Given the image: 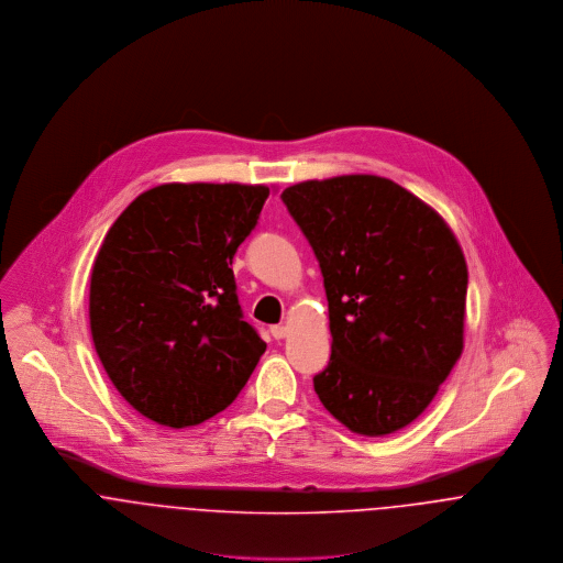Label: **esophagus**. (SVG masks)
I'll return each mask as SVG.
<instances>
[{
	"label": "esophagus",
	"mask_w": 563,
	"mask_h": 563,
	"mask_svg": "<svg viewBox=\"0 0 563 563\" xmlns=\"http://www.w3.org/2000/svg\"><path fill=\"white\" fill-rule=\"evenodd\" d=\"M269 332H272V336H274V339H285V336H287V332H289V328L278 323V325H272V328H269Z\"/></svg>",
	"instance_id": "obj_1"
}]
</instances>
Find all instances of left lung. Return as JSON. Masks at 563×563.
<instances>
[{
    "label": "left lung",
    "instance_id": "left-lung-1",
    "mask_svg": "<svg viewBox=\"0 0 563 563\" xmlns=\"http://www.w3.org/2000/svg\"><path fill=\"white\" fill-rule=\"evenodd\" d=\"M319 261L332 334L312 377L347 430L386 437L437 397L464 347L468 269L449 224L375 175L302 181L280 194Z\"/></svg>",
    "mask_w": 563,
    "mask_h": 563
}]
</instances>
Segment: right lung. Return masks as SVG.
I'll return each mask as SVG.
<instances>
[{
    "instance_id": "1",
    "label": "right lung",
    "mask_w": 563,
    "mask_h": 563,
    "mask_svg": "<svg viewBox=\"0 0 563 563\" xmlns=\"http://www.w3.org/2000/svg\"><path fill=\"white\" fill-rule=\"evenodd\" d=\"M267 196L265 186L164 184L110 227L90 276V334L142 417L191 428L249 382L267 345L242 319L231 265Z\"/></svg>"
}]
</instances>
